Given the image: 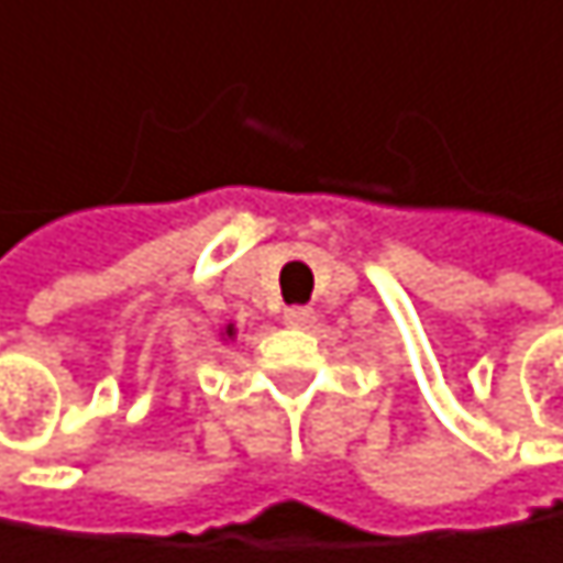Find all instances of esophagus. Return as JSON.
Instances as JSON below:
<instances>
[{"instance_id":"esophagus-1","label":"esophagus","mask_w":563,"mask_h":563,"mask_svg":"<svg viewBox=\"0 0 563 563\" xmlns=\"http://www.w3.org/2000/svg\"><path fill=\"white\" fill-rule=\"evenodd\" d=\"M285 323H288V327H311V323H314V311H311V308H301V305L285 308Z\"/></svg>"}]
</instances>
